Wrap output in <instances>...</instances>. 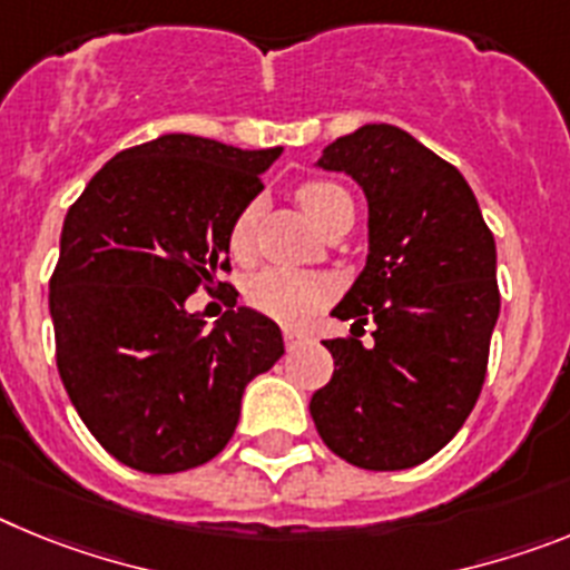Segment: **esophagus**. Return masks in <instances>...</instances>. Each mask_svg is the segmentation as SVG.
<instances>
[{
  "mask_svg": "<svg viewBox=\"0 0 570 570\" xmlns=\"http://www.w3.org/2000/svg\"><path fill=\"white\" fill-rule=\"evenodd\" d=\"M305 340H308V336L302 334V331L285 328V345H288V351H296V347H299Z\"/></svg>",
  "mask_w": 570,
  "mask_h": 570,
  "instance_id": "esophagus-1",
  "label": "esophagus"
}]
</instances>
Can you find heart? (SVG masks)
<instances>
[{
  "label": "heart",
  "instance_id": "1",
  "mask_svg": "<svg viewBox=\"0 0 570 570\" xmlns=\"http://www.w3.org/2000/svg\"><path fill=\"white\" fill-rule=\"evenodd\" d=\"M299 203L305 214L322 225L340 205L351 203L345 190L334 183H305L299 188ZM256 219H259V203H248L228 228V248L236 259H248L254 254ZM331 291V282L311 271L291 268H265L254 274L245 285V299L254 311L271 316L285 325H296L314 308H320Z\"/></svg>",
  "mask_w": 570,
  "mask_h": 570
}]
</instances>
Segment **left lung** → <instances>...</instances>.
<instances>
[{"label": "left lung", "instance_id": "left-lung-1", "mask_svg": "<svg viewBox=\"0 0 570 570\" xmlns=\"http://www.w3.org/2000/svg\"><path fill=\"white\" fill-rule=\"evenodd\" d=\"M320 168L365 190L367 259L331 314L374 322V345L328 340L311 396L322 442L365 471H402L454 440L485 382L500 316L497 245L465 176L394 125H362Z\"/></svg>", "mask_w": 570, "mask_h": 570}]
</instances>
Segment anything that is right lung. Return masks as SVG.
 Returning a JSON list of instances; mask_svg holds the SVG:
<instances>
[{
  "instance_id": "obj_1",
  "label": "right lung",
  "mask_w": 570,
  "mask_h": 570,
  "mask_svg": "<svg viewBox=\"0 0 570 570\" xmlns=\"http://www.w3.org/2000/svg\"><path fill=\"white\" fill-rule=\"evenodd\" d=\"M279 154L165 134L116 154L70 205L48 296L57 367L122 465L176 473L214 460L245 385L285 354L279 325L236 299L210 331L185 308L230 271V223Z\"/></svg>"
}]
</instances>
